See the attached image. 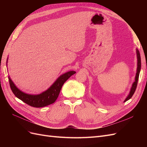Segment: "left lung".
I'll list each match as a JSON object with an SVG mask.
<instances>
[{
	"label": "left lung",
	"mask_w": 147,
	"mask_h": 147,
	"mask_svg": "<svg viewBox=\"0 0 147 147\" xmlns=\"http://www.w3.org/2000/svg\"><path fill=\"white\" fill-rule=\"evenodd\" d=\"M137 73H136V76L135 78V82L134 83L132 84V86L131 88V90L130 91L129 94L128 95V96L126 97V99L124 100V102H126L129 99H130L133 94H134V92L136 91V88L137 86V83H138V80H139V74H140V71L141 69V59H140V53L139 51L137 49Z\"/></svg>",
	"instance_id": "8db88e82"
}]
</instances>
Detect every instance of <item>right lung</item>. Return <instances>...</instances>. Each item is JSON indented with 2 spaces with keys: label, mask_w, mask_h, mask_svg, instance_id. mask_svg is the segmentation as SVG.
Returning a JSON list of instances; mask_svg holds the SVG:
<instances>
[{
  "label": "right lung",
  "mask_w": 147,
  "mask_h": 147,
  "mask_svg": "<svg viewBox=\"0 0 147 147\" xmlns=\"http://www.w3.org/2000/svg\"><path fill=\"white\" fill-rule=\"evenodd\" d=\"M75 73L76 72L75 71H70L61 75L48 90L38 95L28 94L21 91L16 88L9 77L8 79L11 90L16 97L31 107L39 108L54 103L59 94L64 83Z\"/></svg>",
  "instance_id": "right-lung-1"
}]
</instances>
